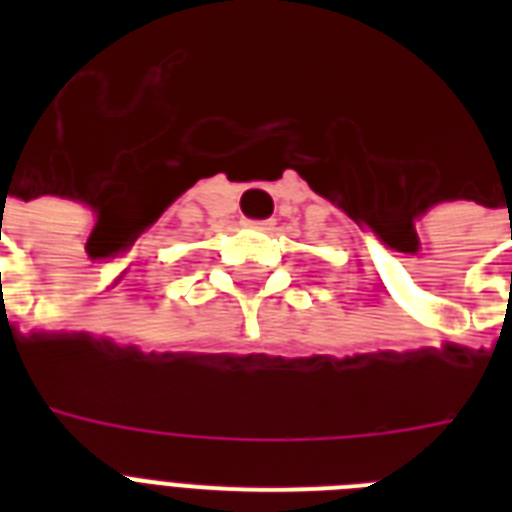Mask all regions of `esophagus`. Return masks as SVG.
I'll return each instance as SVG.
<instances>
[{"label":"esophagus","mask_w":512,"mask_h":512,"mask_svg":"<svg viewBox=\"0 0 512 512\" xmlns=\"http://www.w3.org/2000/svg\"><path fill=\"white\" fill-rule=\"evenodd\" d=\"M249 225H255V228H271L273 220L268 217V220H249Z\"/></svg>","instance_id":"1"}]
</instances>
